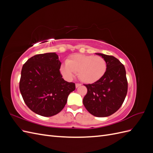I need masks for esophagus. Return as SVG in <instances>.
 <instances>
[{"label":"esophagus","mask_w":153,"mask_h":153,"mask_svg":"<svg viewBox=\"0 0 153 153\" xmlns=\"http://www.w3.org/2000/svg\"><path fill=\"white\" fill-rule=\"evenodd\" d=\"M80 85H81V84H78V83H76V84H75V86H76V88L78 87L79 86H80Z\"/></svg>","instance_id":"1"}]
</instances>
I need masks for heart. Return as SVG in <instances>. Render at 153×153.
Listing matches in <instances>:
<instances>
[{
  "label": "heart",
  "instance_id": "b5f03b06",
  "mask_svg": "<svg viewBox=\"0 0 153 153\" xmlns=\"http://www.w3.org/2000/svg\"><path fill=\"white\" fill-rule=\"evenodd\" d=\"M106 70L105 60L100 56L75 54L66 61V65L61 67V72L67 79H70L74 73H78L79 79L86 84L99 80Z\"/></svg>",
  "mask_w": 153,
  "mask_h": 153
}]
</instances>
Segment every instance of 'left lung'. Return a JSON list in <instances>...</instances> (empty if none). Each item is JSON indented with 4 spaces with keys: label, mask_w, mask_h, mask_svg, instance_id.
Here are the masks:
<instances>
[{
    "label": "left lung",
    "mask_w": 153,
    "mask_h": 153,
    "mask_svg": "<svg viewBox=\"0 0 153 153\" xmlns=\"http://www.w3.org/2000/svg\"><path fill=\"white\" fill-rule=\"evenodd\" d=\"M106 62L105 75L91 84H85L87 92L83 103L88 112L96 117H107L123 105L128 92V81L123 64L112 55L96 53Z\"/></svg>",
    "instance_id": "left-lung-1"
}]
</instances>
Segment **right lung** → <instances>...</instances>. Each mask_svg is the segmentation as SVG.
I'll use <instances>...</instances> for the list:
<instances>
[{"mask_svg":"<svg viewBox=\"0 0 153 153\" xmlns=\"http://www.w3.org/2000/svg\"><path fill=\"white\" fill-rule=\"evenodd\" d=\"M61 62L55 53L38 54L23 65L20 91L27 106L34 113L51 117L67 103L75 84L64 80L60 72Z\"/></svg>","mask_w":153,"mask_h":153,"instance_id":"add662e5","label":"right lung"}]
</instances>
